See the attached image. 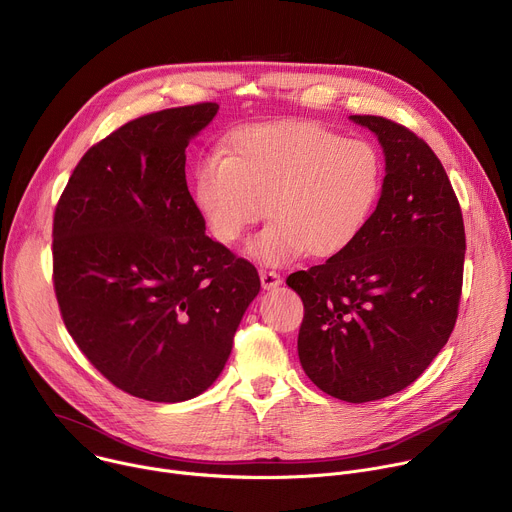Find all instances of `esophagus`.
I'll return each mask as SVG.
<instances>
[{"label":"esophagus","mask_w":512,"mask_h":512,"mask_svg":"<svg viewBox=\"0 0 512 512\" xmlns=\"http://www.w3.org/2000/svg\"><path fill=\"white\" fill-rule=\"evenodd\" d=\"M261 285H263V289H273V287H277L279 283H281V275L277 273V271H265V269H261Z\"/></svg>","instance_id":"esophagus-1"}]
</instances>
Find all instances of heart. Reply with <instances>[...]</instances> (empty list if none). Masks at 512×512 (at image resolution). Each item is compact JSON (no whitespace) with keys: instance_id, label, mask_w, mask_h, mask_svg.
I'll list each match as a JSON object with an SVG mask.
<instances>
[{"instance_id":"heart-1","label":"heart","mask_w":512,"mask_h":512,"mask_svg":"<svg viewBox=\"0 0 512 512\" xmlns=\"http://www.w3.org/2000/svg\"><path fill=\"white\" fill-rule=\"evenodd\" d=\"M381 188L373 143L312 121L241 125L225 156L204 154L192 170L194 204L218 243H237L267 210L271 221L247 243L263 265L342 253L367 227Z\"/></svg>"}]
</instances>
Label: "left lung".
Returning a JSON list of instances; mask_svg holds the SVG:
<instances>
[{
    "instance_id": "8db88e82",
    "label": "left lung",
    "mask_w": 512,
    "mask_h": 512,
    "mask_svg": "<svg viewBox=\"0 0 512 512\" xmlns=\"http://www.w3.org/2000/svg\"><path fill=\"white\" fill-rule=\"evenodd\" d=\"M385 152L383 192L358 239L287 277L304 302L298 354L324 393L367 403L409 387L458 318L466 233L458 196L429 145L401 123L350 115Z\"/></svg>"
}]
</instances>
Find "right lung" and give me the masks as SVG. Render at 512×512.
Listing matches in <instances>:
<instances>
[{
    "label": "right lung",
    "mask_w": 512,
    "mask_h": 512,
    "mask_svg": "<svg viewBox=\"0 0 512 512\" xmlns=\"http://www.w3.org/2000/svg\"><path fill=\"white\" fill-rule=\"evenodd\" d=\"M196 103L137 117L95 143L54 208L62 322L117 389L156 403L206 391L259 294L255 265L212 241L186 148L216 115Z\"/></svg>",
    "instance_id": "obj_1"
}]
</instances>
